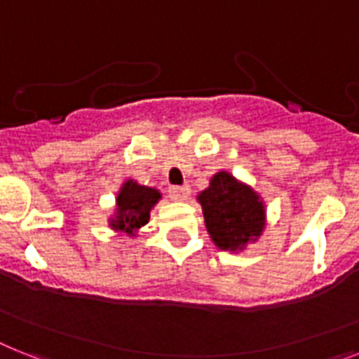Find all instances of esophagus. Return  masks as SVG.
<instances>
[{"instance_id":"obj_1","label":"esophagus","mask_w":359,"mask_h":359,"mask_svg":"<svg viewBox=\"0 0 359 359\" xmlns=\"http://www.w3.org/2000/svg\"><path fill=\"white\" fill-rule=\"evenodd\" d=\"M189 194H191L189 186H171L170 188V197L173 201H186L189 197Z\"/></svg>"}]
</instances>
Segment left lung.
Segmentation results:
<instances>
[{
    "instance_id": "left-lung-1",
    "label": "left lung",
    "mask_w": 359,
    "mask_h": 359,
    "mask_svg": "<svg viewBox=\"0 0 359 359\" xmlns=\"http://www.w3.org/2000/svg\"><path fill=\"white\" fill-rule=\"evenodd\" d=\"M197 201L203 206L206 230L217 248L241 252L261 237L266 222L264 203L248 184L228 171L212 177Z\"/></svg>"
}]
</instances>
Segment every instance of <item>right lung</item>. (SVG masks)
I'll list each match as a JSON object with an SVG mask.
<instances>
[{
    "instance_id": "add662e5",
    "label": "right lung",
    "mask_w": 359,
    "mask_h": 359,
    "mask_svg": "<svg viewBox=\"0 0 359 359\" xmlns=\"http://www.w3.org/2000/svg\"><path fill=\"white\" fill-rule=\"evenodd\" d=\"M161 197L158 189L140 186L131 179L126 180L116 195V212L109 219V226L114 231L135 237L149 222V212Z\"/></svg>"
}]
</instances>
